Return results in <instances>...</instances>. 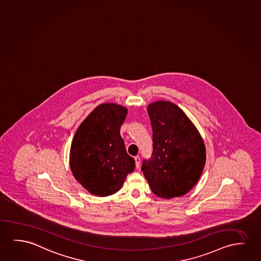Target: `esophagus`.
Instances as JSON below:
<instances>
[{
	"label": "esophagus",
	"instance_id": "obj_1",
	"mask_svg": "<svg viewBox=\"0 0 261 261\" xmlns=\"http://www.w3.org/2000/svg\"><path fill=\"white\" fill-rule=\"evenodd\" d=\"M135 162H136V167L138 169L139 166H140L141 163L140 156H139V155H137V156L135 157Z\"/></svg>",
	"mask_w": 261,
	"mask_h": 261
}]
</instances>
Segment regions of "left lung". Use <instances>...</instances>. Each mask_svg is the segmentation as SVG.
<instances>
[{
    "instance_id": "left-lung-1",
    "label": "left lung",
    "mask_w": 261,
    "mask_h": 261,
    "mask_svg": "<svg viewBox=\"0 0 261 261\" xmlns=\"http://www.w3.org/2000/svg\"><path fill=\"white\" fill-rule=\"evenodd\" d=\"M152 129V153L142 170L151 191L162 198L181 197L197 184L205 164L200 134L183 110L172 102L147 108Z\"/></svg>"
}]
</instances>
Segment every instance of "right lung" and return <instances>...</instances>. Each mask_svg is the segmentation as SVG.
I'll return each instance as SVG.
<instances>
[{
	"instance_id": "1",
	"label": "right lung",
	"mask_w": 261,
	"mask_h": 261,
	"mask_svg": "<svg viewBox=\"0 0 261 261\" xmlns=\"http://www.w3.org/2000/svg\"><path fill=\"white\" fill-rule=\"evenodd\" d=\"M126 114L125 107L100 104L83 121L73 136L70 168L76 180L92 195H113L135 170V160L127 154L120 136Z\"/></svg>"
}]
</instances>
